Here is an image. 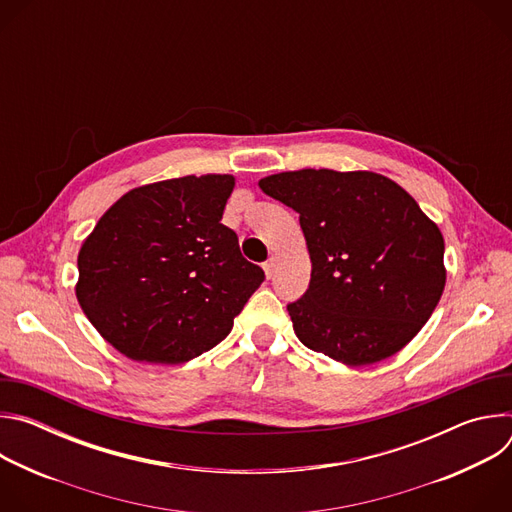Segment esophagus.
Wrapping results in <instances>:
<instances>
[{"label":"esophagus","instance_id":"34e87169","mask_svg":"<svg viewBox=\"0 0 512 512\" xmlns=\"http://www.w3.org/2000/svg\"><path fill=\"white\" fill-rule=\"evenodd\" d=\"M263 269H265V275L271 277V275H273V269H275V257H269V259L263 263Z\"/></svg>","mask_w":512,"mask_h":512}]
</instances>
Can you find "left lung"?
Masks as SVG:
<instances>
[{
    "instance_id": "left-lung-1",
    "label": "left lung",
    "mask_w": 512,
    "mask_h": 512,
    "mask_svg": "<svg viewBox=\"0 0 512 512\" xmlns=\"http://www.w3.org/2000/svg\"><path fill=\"white\" fill-rule=\"evenodd\" d=\"M259 186L300 214L312 277L287 312L302 344L350 367L399 352L446 285L437 225L375 172H281Z\"/></svg>"
}]
</instances>
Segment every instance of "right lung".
<instances>
[{"label": "right lung", "instance_id": "obj_1", "mask_svg": "<svg viewBox=\"0 0 512 512\" xmlns=\"http://www.w3.org/2000/svg\"><path fill=\"white\" fill-rule=\"evenodd\" d=\"M233 186L229 174L164 180L99 218L79 253L77 298L121 354L180 364L227 338L265 279L221 223Z\"/></svg>", "mask_w": 512, "mask_h": 512}]
</instances>
